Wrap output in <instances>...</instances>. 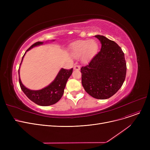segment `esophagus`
I'll use <instances>...</instances> for the list:
<instances>
[{"instance_id":"1","label":"esophagus","mask_w":150,"mask_h":150,"mask_svg":"<svg viewBox=\"0 0 150 150\" xmlns=\"http://www.w3.org/2000/svg\"><path fill=\"white\" fill-rule=\"evenodd\" d=\"M74 70H80V66H75L74 67Z\"/></svg>"}]
</instances>
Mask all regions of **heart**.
<instances>
[{"label":"heart","mask_w":150,"mask_h":150,"mask_svg":"<svg viewBox=\"0 0 150 150\" xmlns=\"http://www.w3.org/2000/svg\"><path fill=\"white\" fill-rule=\"evenodd\" d=\"M98 50V44L95 39L79 40L71 44L69 47L70 54L75 58L81 57L84 63L90 61Z\"/></svg>","instance_id":"b5f03b06"}]
</instances>
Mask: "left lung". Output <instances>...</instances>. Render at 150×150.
Listing matches in <instances>:
<instances>
[{
  "label": "left lung",
  "instance_id": "left-lung-1",
  "mask_svg": "<svg viewBox=\"0 0 150 150\" xmlns=\"http://www.w3.org/2000/svg\"><path fill=\"white\" fill-rule=\"evenodd\" d=\"M95 37L101 44V50L88 65L81 68V83L91 96L104 100L114 96L122 87L127 63L123 52L116 42L104 36Z\"/></svg>",
  "mask_w": 150,
  "mask_h": 150
}]
</instances>
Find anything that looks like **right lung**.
<instances>
[{"instance_id": "1", "label": "right lung", "mask_w": 150, "mask_h": 150, "mask_svg": "<svg viewBox=\"0 0 150 150\" xmlns=\"http://www.w3.org/2000/svg\"><path fill=\"white\" fill-rule=\"evenodd\" d=\"M54 41V40H53ZM44 42H37L33 44L30 48L26 51H28L33 47L40 45L43 44ZM25 53V54L26 53ZM25 54H23L22 57L21 64L23 60V58L24 57ZM20 64V66H21ZM73 72V68L70 69H61L58 72L57 76L55 79L47 87L38 91L30 90L27 88L25 86H23L22 83L19 76V69L18 70L19 73V81L21 88L23 92L26 96L30 100L34 102L35 103L42 106H47L54 105L61 99L63 93H64V90L66 87V83L69 79V78L72 75Z\"/></svg>"}]
</instances>
